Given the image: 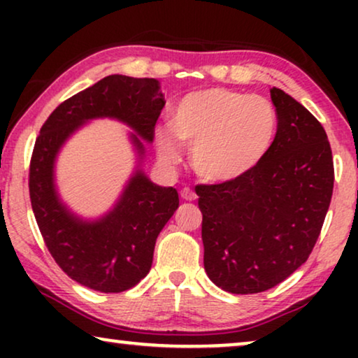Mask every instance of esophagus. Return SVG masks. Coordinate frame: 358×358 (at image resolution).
Masks as SVG:
<instances>
[{
    "label": "esophagus",
    "instance_id": "34e87169",
    "mask_svg": "<svg viewBox=\"0 0 358 358\" xmlns=\"http://www.w3.org/2000/svg\"><path fill=\"white\" fill-rule=\"evenodd\" d=\"M180 197H182L184 200H195L197 199V195H195V192L192 189H189V187H184L182 190H180Z\"/></svg>",
    "mask_w": 358,
    "mask_h": 358
}]
</instances>
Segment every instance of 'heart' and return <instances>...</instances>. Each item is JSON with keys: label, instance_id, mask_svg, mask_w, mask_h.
Segmentation results:
<instances>
[{"label": "heart", "instance_id": "obj_1", "mask_svg": "<svg viewBox=\"0 0 358 358\" xmlns=\"http://www.w3.org/2000/svg\"><path fill=\"white\" fill-rule=\"evenodd\" d=\"M277 134V112L262 96L227 87L190 92L176 102L171 124L156 130V153L174 164L192 146V166L210 182H229L252 171Z\"/></svg>", "mask_w": 358, "mask_h": 358}]
</instances>
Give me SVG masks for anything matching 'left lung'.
I'll use <instances>...</instances> for the list:
<instances>
[{"mask_svg":"<svg viewBox=\"0 0 358 358\" xmlns=\"http://www.w3.org/2000/svg\"><path fill=\"white\" fill-rule=\"evenodd\" d=\"M271 99L277 134L261 163L243 178L195 189L205 272L236 295L266 292L306 262L334 187L322 125L278 87L271 90Z\"/></svg>","mask_w":358,"mask_h":358,"instance_id":"1","label":"left lung"}]
</instances>
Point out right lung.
Returning a JSON list of instances; mask_svg holds the SVG:
<instances>
[{
    "instance_id": "right-lung-1",
    "label": "right lung",
    "mask_w": 358,
    "mask_h": 358,
    "mask_svg": "<svg viewBox=\"0 0 358 358\" xmlns=\"http://www.w3.org/2000/svg\"><path fill=\"white\" fill-rule=\"evenodd\" d=\"M164 104L155 78L110 75L62 102L36 140L29 192L38 229L62 271L91 290L119 293L145 278L156 238L179 207L178 190L151 182L143 171L145 141H153ZM97 118L129 127L137 164L116 203L101 217L85 219L62 202L55 168L66 141Z\"/></svg>"
}]
</instances>
